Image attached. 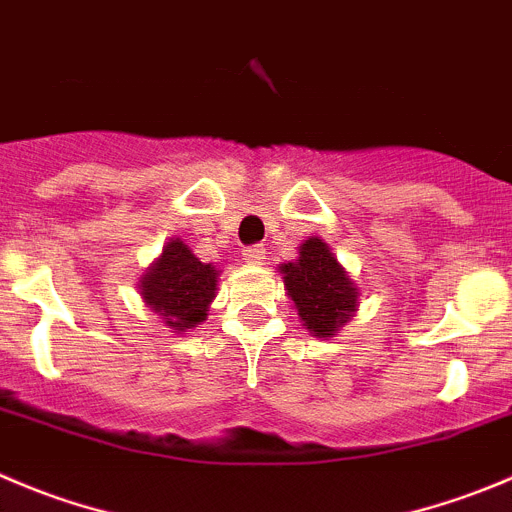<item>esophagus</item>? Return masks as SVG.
Segmentation results:
<instances>
[{
    "label": "esophagus",
    "instance_id": "obj_1",
    "mask_svg": "<svg viewBox=\"0 0 512 512\" xmlns=\"http://www.w3.org/2000/svg\"><path fill=\"white\" fill-rule=\"evenodd\" d=\"M266 256V248L259 246V243H253V246H246L243 248V259L248 261V264H261Z\"/></svg>",
    "mask_w": 512,
    "mask_h": 512
}]
</instances>
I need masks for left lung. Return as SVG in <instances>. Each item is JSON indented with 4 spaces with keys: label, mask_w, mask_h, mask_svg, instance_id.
<instances>
[{
    "label": "left lung",
    "mask_w": 512,
    "mask_h": 512,
    "mask_svg": "<svg viewBox=\"0 0 512 512\" xmlns=\"http://www.w3.org/2000/svg\"><path fill=\"white\" fill-rule=\"evenodd\" d=\"M284 286L314 337H332L357 309V289L321 238L301 246L299 261L281 266Z\"/></svg>",
    "instance_id": "obj_1"
}]
</instances>
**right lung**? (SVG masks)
<instances>
[{
    "instance_id": "add662e5",
    "label": "right lung",
    "mask_w": 512,
    "mask_h": 512,
    "mask_svg": "<svg viewBox=\"0 0 512 512\" xmlns=\"http://www.w3.org/2000/svg\"><path fill=\"white\" fill-rule=\"evenodd\" d=\"M216 276L211 264H201L186 243L173 238L140 281V294L163 316L165 326L186 332L206 319L208 304L216 296Z\"/></svg>"
}]
</instances>
